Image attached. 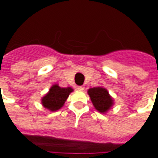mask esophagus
<instances>
[{
	"mask_svg": "<svg viewBox=\"0 0 158 158\" xmlns=\"http://www.w3.org/2000/svg\"><path fill=\"white\" fill-rule=\"evenodd\" d=\"M77 89H79V90H81V91H82V90L85 89V87H84V86H78V87H77Z\"/></svg>",
	"mask_w": 158,
	"mask_h": 158,
	"instance_id": "34e87169",
	"label": "esophagus"
}]
</instances>
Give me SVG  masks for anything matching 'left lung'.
Here are the masks:
<instances>
[{
    "instance_id": "8db88e82",
    "label": "left lung",
    "mask_w": 158,
    "mask_h": 158,
    "mask_svg": "<svg viewBox=\"0 0 158 158\" xmlns=\"http://www.w3.org/2000/svg\"><path fill=\"white\" fill-rule=\"evenodd\" d=\"M87 92L94 107L101 113H106L114 105L113 98L102 86L89 88Z\"/></svg>"
}]
</instances>
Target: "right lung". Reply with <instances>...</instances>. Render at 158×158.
<instances>
[{
  "label": "right lung",
  "mask_w": 158,
  "mask_h": 158,
  "mask_svg": "<svg viewBox=\"0 0 158 158\" xmlns=\"http://www.w3.org/2000/svg\"><path fill=\"white\" fill-rule=\"evenodd\" d=\"M73 91V89L71 87L62 88L57 84H54L48 92L41 98L42 106L50 112H56L61 109Z\"/></svg>",
  "instance_id": "obj_1"
}]
</instances>
